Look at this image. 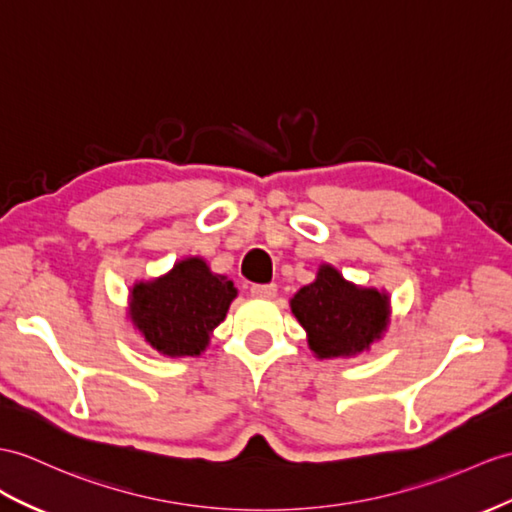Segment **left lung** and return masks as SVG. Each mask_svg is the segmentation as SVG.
Here are the masks:
<instances>
[{"label":"left lung","instance_id":"left-lung-1","mask_svg":"<svg viewBox=\"0 0 512 512\" xmlns=\"http://www.w3.org/2000/svg\"><path fill=\"white\" fill-rule=\"evenodd\" d=\"M234 297L228 278L215 276L202 258H186L167 276L134 286L130 315L158 352L197 356L226 319Z\"/></svg>","mask_w":512,"mask_h":512}]
</instances>
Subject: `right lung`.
<instances>
[{
	"instance_id": "add662e5",
	"label": "right lung",
	"mask_w": 512,
	"mask_h": 512,
	"mask_svg": "<svg viewBox=\"0 0 512 512\" xmlns=\"http://www.w3.org/2000/svg\"><path fill=\"white\" fill-rule=\"evenodd\" d=\"M293 315L308 332L317 356H347L365 350L386 326V299L378 291L347 284L332 267H321L313 284L299 289Z\"/></svg>"
}]
</instances>
